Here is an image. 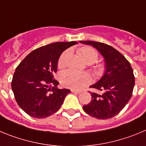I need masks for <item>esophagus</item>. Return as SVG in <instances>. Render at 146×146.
Here are the masks:
<instances>
[{
	"mask_svg": "<svg viewBox=\"0 0 146 146\" xmlns=\"http://www.w3.org/2000/svg\"><path fill=\"white\" fill-rule=\"evenodd\" d=\"M71 92H72L73 93V94H80V93H81V92L80 91H77V90H71Z\"/></svg>",
	"mask_w": 146,
	"mask_h": 146,
	"instance_id": "34e87169",
	"label": "esophagus"
}]
</instances>
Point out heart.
I'll return each mask as SVG.
<instances>
[{"label":"heart","instance_id":"heart-1","mask_svg":"<svg viewBox=\"0 0 146 146\" xmlns=\"http://www.w3.org/2000/svg\"><path fill=\"white\" fill-rule=\"evenodd\" d=\"M78 52L83 59L89 64L94 63L98 58V52L91 46H84L78 48ZM70 54V50L64 51L59 57L57 66L63 68L66 66L67 60ZM105 72V66L102 64L96 65L93 67V73L95 76H100ZM60 82L64 86L70 89L79 90L92 82V76L89 73H79L73 70H68L62 72L60 76Z\"/></svg>","mask_w":146,"mask_h":146}]
</instances>
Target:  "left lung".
<instances>
[{
    "mask_svg": "<svg viewBox=\"0 0 146 146\" xmlns=\"http://www.w3.org/2000/svg\"><path fill=\"white\" fill-rule=\"evenodd\" d=\"M80 42L97 48L105 58L106 68L101 79L90 86L102 91V94L91 92V102L83 109L92 117L111 119L125 107L132 97L135 86L133 70L129 62L113 47L92 40Z\"/></svg>",
    "mask_w": 146,
    "mask_h": 146,
    "instance_id": "8db88e82",
    "label": "left lung"
}]
</instances>
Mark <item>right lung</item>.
I'll return each mask as SVG.
<instances>
[{
  "label": "right lung",
  "mask_w": 146,
  "mask_h": 146,
  "mask_svg": "<svg viewBox=\"0 0 146 146\" xmlns=\"http://www.w3.org/2000/svg\"><path fill=\"white\" fill-rule=\"evenodd\" d=\"M76 41L56 42L36 48L17 67L11 89L19 107L36 119L48 117L57 112L70 89H60L54 79L61 54Z\"/></svg>",
  "instance_id": "obj_1"
}]
</instances>
